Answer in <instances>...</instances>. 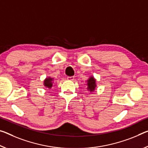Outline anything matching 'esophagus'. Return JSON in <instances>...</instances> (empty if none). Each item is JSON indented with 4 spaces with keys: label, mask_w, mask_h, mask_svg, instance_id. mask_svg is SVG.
<instances>
[{
    "label": "esophagus",
    "mask_w": 148,
    "mask_h": 148,
    "mask_svg": "<svg viewBox=\"0 0 148 148\" xmlns=\"http://www.w3.org/2000/svg\"><path fill=\"white\" fill-rule=\"evenodd\" d=\"M67 79H68V80H70V81H73L74 79V76H68Z\"/></svg>",
    "instance_id": "obj_1"
}]
</instances>
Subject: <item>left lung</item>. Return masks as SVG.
Segmentation results:
<instances>
[{"label":"left lung","mask_w":148,"mask_h":148,"mask_svg":"<svg viewBox=\"0 0 148 148\" xmlns=\"http://www.w3.org/2000/svg\"><path fill=\"white\" fill-rule=\"evenodd\" d=\"M87 85V90L90 92H93L95 91L97 84H96V79L93 76H90L86 81Z\"/></svg>","instance_id":"left-lung-1"}]
</instances>
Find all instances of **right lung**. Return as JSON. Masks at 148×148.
<instances>
[{
	"mask_svg": "<svg viewBox=\"0 0 148 148\" xmlns=\"http://www.w3.org/2000/svg\"><path fill=\"white\" fill-rule=\"evenodd\" d=\"M53 81H54L53 78H51L50 76L47 77L43 81V85L46 88L51 89L53 86Z\"/></svg>",
	"mask_w": 148,
	"mask_h": 148,
	"instance_id": "add662e5",
	"label": "right lung"
}]
</instances>
